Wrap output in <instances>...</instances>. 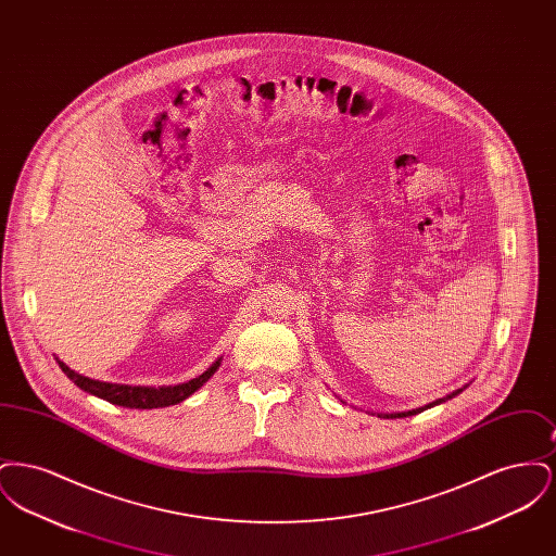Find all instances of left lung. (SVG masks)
Instances as JSON below:
<instances>
[{
  "label": "left lung",
  "mask_w": 556,
  "mask_h": 556,
  "mask_svg": "<svg viewBox=\"0 0 556 556\" xmlns=\"http://www.w3.org/2000/svg\"><path fill=\"white\" fill-rule=\"evenodd\" d=\"M465 388H469V383H465L463 388H458V390H454V392H450L444 397H438V400H433V402H429V404H425V406H419V408H413V410H402V413H377V417H381V419H402V417H413V415H419V413H424L427 408H433V406H438V404H444L446 400L450 397L458 396Z\"/></svg>",
  "instance_id": "obj_1"
}]
</instances>
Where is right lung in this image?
Returning <instances> with one entry per match:
<instances>
[{"mask_svg":"<svg viewBox=\"0 0 556 556\" xmlns=\"http://www.w3.org/2000/svg\"><path fill=\"white\" fill-rule=\"evenodd\" d=\"M220 358H216L212 363L208 369L204 370L202 375L184 381V383H177V386H160V388H152V386H125V383H108V381H98V379H89L85 375H79L71 367H66L62 361H58L60 369L66 372V377L80 388L83 392L91 394V396L102 397L110 404H118V406H125V408H164V406H170V404H179L184 402L191 394H195L212 375L216 372V369L220 367Z\"/></svg>","mask_w":556,"mask_h":556,"instance_id":"obj_1","label":"right lung"}]
</instances>
